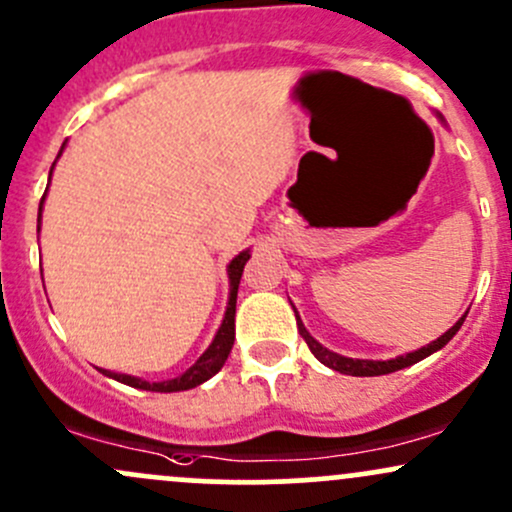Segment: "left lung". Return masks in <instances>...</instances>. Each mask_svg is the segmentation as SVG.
I'll return each mask as SVG.
<instances>
[{
	"label": "left lung",
	"instance_id": "left-lung-1",
	"mask_svg": "<svg viewBox=\"0 0 512 512\" xmlns=\"http://www.w3.org/2000/svg\"><path fill=\"white\" fill-rule=\"evenodd\" d=\"M437 117L442 119V114H437ZM293 310H295V307H293ZM295 317H298V312H295ZM464 320H466V315L461 317V320L456 322L452 329H447V332H444L442 337L434 339V342H430L427 346H422V349H417V351H410V354H405V356H395V359H390V361L349 359V356L334 354V351H329L327 346H322L315 337H312L310 332H307L305 324H302L300 317H298V332L302 334V339H305L307 346H310L312 354L317 356V361H322L324 366L334 368V371H339V373H346V376H383V373H393V371H400V368H408L412 364H417V361L427 359V356L434 354V351L442 349V346L447 344L456 332H459V327H461V324H464Z\"/></svg>",
	"mask_w": 512,
	"mask_h": 512
}]
</instances>
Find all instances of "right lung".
Segmentation results:
<instances>
[{
	"label": "right lung",
	"mask_w": 512,
	"mask_h": 512,
	"mask_svg": "<svg viewBox=\"0 0 512 512\" xmlns=\"http://www.w3.org/2000/svg\"><path fill=\"white\" fill-rule=\"evenodd\" d=\"M60 153H63V148H60ZM58 153V156H60ZM56 166V163H53ZM53 173V168H51ZM43 200H46V195L41 197V207H38V229H41V210H43ZM249 251H241L239 256L232 258V263H229V302H227V312H224V320H222V327L217 329V334H214L212 344L207 346L205 354L200 356V359L192 364L188 371L180 373L178 378H170V381H161V383H148L144 378H136V376H126V373H114V371H100L104 376L114 378V381L124 383V386H131V388H141V390H153V393H178V390H190L195 386H200V383L210 381L214 373L219 371V368L224 366V361H227L229 351H232L234 346V315H236V293H239V280H241V273H244V266L246 261H249Z\"/></svg>",
	"instance_id": "1"
}]
</instances>
